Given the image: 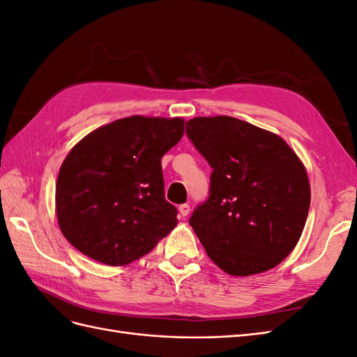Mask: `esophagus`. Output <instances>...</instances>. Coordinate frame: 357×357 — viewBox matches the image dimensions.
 <instances>
[{
	"mask_svg": "<svg viewBox=\"0 0 357 357\" xmlns=\"http://www.w3.org/2000/svg\"><path fill=\"white\" fill-rule=\"evenodd\" d=\"M178 213L181 218H186V215L190 213V205L189 204H181L178 207Z\"/></svg>",
	"mask_w": 357,
	"mask_h": 357,
	"instance_id": "obj_1",
	"label": "esophagus"
}]
</instances>
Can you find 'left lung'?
<instances>
[{
	"label": "left lung",
	"mask_w": 357,
	"mask_h": 357,
	"mask_svg": "<svg viewBox=\"0 0 357 357\" xmlns=\"http://www.w3.org/2000/svg\"><path fill=\"white\" fill-rule=\"evenodd\" d=\"M186 134L213 168L210 197L189 220L211 261L236 277L283 262L311 201L298 155L282 137L231 116L190 119Z\"/></svg>",
	"instance_id": "1"
}]
</instances>
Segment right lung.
Wrapping results in <instances>:
<instances>
[{
	"instance_id": "add662e5",
	"label": "right lung",
	"mask_w": 357,
	"mask_h": 357,
	"mask_svg": "<svg viewBox=\"0 0 357 357\" xmlns=\"http://www.w3.org/2000/svg\"><path fill=\"white\" fill-rule=\"evenodd\" d=\"M185 132L181 117L131 116L96 128L62 162L56 215L63 236L88 257L123 266L177 225L160 159Z\"/></svg>"
}]
</instances>
